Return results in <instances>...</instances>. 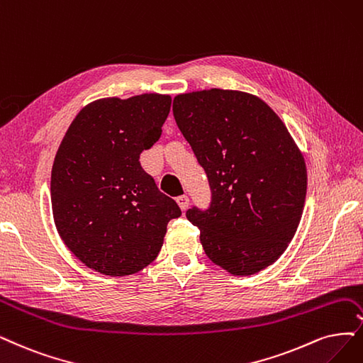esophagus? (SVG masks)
I'll list each match as a JSON object with an SVG mask.
<instances>
[{
    "mask_svg": "<svg viewBox=\"0 0 363 363\" xmlns=\"http://www.w3.org/2000/svg\"><path fill=\"white\" fill-rule=\"evenodd\" d=\"M177 202H178V205H179V208H181L182 211H185L186 208L190 206V199H189V196H185V194L178 196V197H177Z\"/></svg>",
    "mask_w": 363,
    "mask_h": 363,
    "instance_id": "esophagus-1",
    "label": "esophagus"
}]
</instances>
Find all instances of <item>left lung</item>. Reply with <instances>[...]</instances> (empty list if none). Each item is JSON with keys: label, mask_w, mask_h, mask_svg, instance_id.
<instances>
[{"label": "left lung", "mask_w": 363, "mask_h": 363, "mask_svg": "<svg viewBox=\"0 0 363 363\" xmlns=\"http://www.w3.org/2000/svg\"><path fill=\"white\" fill-rule=\"evenodd\" d=\"M173 116L211 186L209 206L186 211L206 256L233 275L257 274L298 230L306 196L301 151L271 107L247 92L181 94Z\"/></svg>", "instance_id": "1"}]
</instances>
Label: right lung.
Listing matches in <instances>:
<instances>
[{
  "mask_svg": "<svg viewBox=\"0 0 363 363\" xmlns=\"http://www.w3.org/2000/svg\"><path fill=\"white\" fill-rule=\"evenodd\" d=\"M170 96L97 100L77 113L58 147L50 177L52 212L64 244L91 269L111 277L142 271L181 217L140 166L160 139Z\"/></svg>",
  "mask_w": 363,
  "mask_h": 363,
  "instance_id": "right-lung-1",
  "label": "right lung"
}]
</instances>
